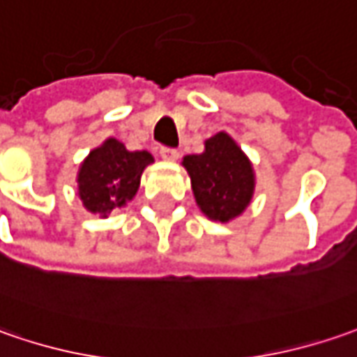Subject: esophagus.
<instances>
[{
  "label": "esophagus",
  "instance_id": "34e87169",
  "mask_svg": "<svg viewBox=\"0 0 357 357\" xmlns=\"http://www.w3.org/2000/svg\"><path fill=\"white\" fill-rule=\"evenodd\" d=\"M160 155H162L164 160H167V162H174V160H178L179 152L176 150V148H167V146H162V148H160Z\"/></svg>",
  "mask_w": 357,
  "mask_h": 357
}]
</instances>
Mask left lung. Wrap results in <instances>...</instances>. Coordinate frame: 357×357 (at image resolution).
<instances>
[{"label":"left lung","instance_id":"obj_1","mask_svg":"<svg viewBox=\"0 0 357 357\" xmlns=\"http://www.w3.org/2000/svg\"><path fill=\"white\" fill-rule=\"evenodd\" d=\"M183 166L191 178L195 202L205 215L225 223L241 215L255 190L251 162L235 140L219 132L205 142V152L185 155Z\"/></svg>","mask_w":357,"mask_h":357}]
</instances>
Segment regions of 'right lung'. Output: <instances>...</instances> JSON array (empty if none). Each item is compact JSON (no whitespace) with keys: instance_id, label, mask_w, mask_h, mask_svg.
<instances>
[{"instance_id":"1","label":"right lung","mask_w":357,"mask_h":357,"mask_svg":"<svg viewBox=\"0 0 357 357\" xmlns=\"http://www.w3.org/2000/svg\"><path fill=\"white\" fill-rule=\"evenodd\" d=\"M150 152H128L114 138L93 150L79 169V195L82 205L106 217L114 207L130 202L140 188L144 167L152 164Z\"/></svg>"}]
</instances>
